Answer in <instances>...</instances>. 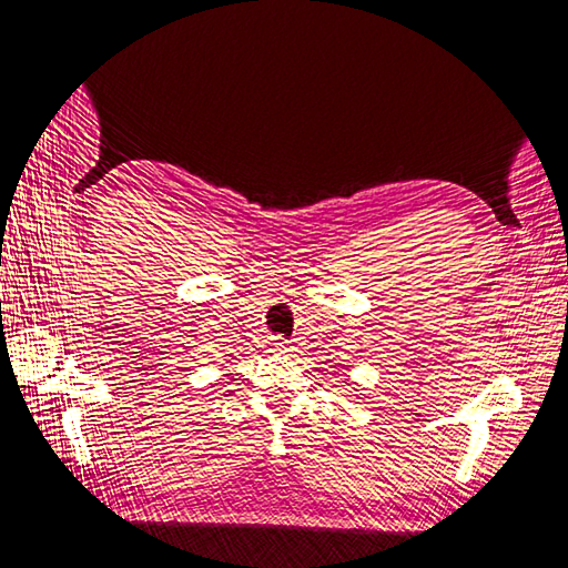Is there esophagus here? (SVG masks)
I'll return each mask as SVG.
<instances>
[{"label": "esophagus", "instance_id": "1", "mask_svg": "<svg viewBox=\"0 0 568 568\" xmlns=\"http://www.w3.org/2000/svg\"><path fill=\"white\" fill-rule=\"evenodd\" d=\"M270 343H272V351H284L286 341H282L280 336H270Z\"/></svg>", "mask_w": 568, "mask_h": 568}]
</instances>
